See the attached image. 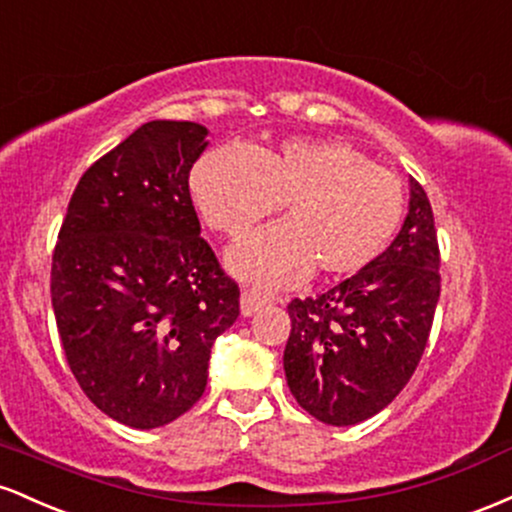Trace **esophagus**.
Masks as SVG:
<instances>
[{
  "instance_id": "34e87169",
  "label": "esophagus",
  "mask_w": 512,
  "mask_h": 512,
  "mask_svg": "<svg viewBox=\"0 0 512 512\" xmlns=\"http://www.w3.org/2000/svg\"><path fill=\"white\" fill-rule=\"evenodd\" d=\"M272 301L274 296H269V293L260 289H245L243 296H240V310H243V315H252Z\"/></svg>"
}]
</instances>
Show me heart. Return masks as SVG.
Segmentation results:
<instances>
[{
  "instance_id": "obj_1",
  "label": "heart",
  "mask_w": 512,
  "mask_h": 512,
  "mask_svg": "<svg viewBox=\"0 0 512 512\" xmlns=\"http://www.w3.org/2000/svg\"><path fill=\"white\" fill-rule=\"evenodd\" d=\"M190 190L207 226L228 240L284 209V223L231 255L238 274L274 286L310 267L320 276L361 272L390 248L404 219L397 175L337 139L209 151L192 170Z\"/></svg>"
}]
</instances>
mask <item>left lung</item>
<instances>
[{
  "instance_id": "obj_1",
  "label": "left lung",
  "mask_w": 512,
  "mask_h": 512,
  "mask_svg": "<svg viewBox=\"0 0 512 512\" xmlns=\"http://www.w3.org/2000/svg\"><path fill=\"white\" fill-rule=\"evenodd\" d=\"M433 209L411 178L409 214L373 264L330 291L289 303L284 370L296 402L330 426L366 421L419 366L440 298Z\"/></svg>"
}]
</instances>
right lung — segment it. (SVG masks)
Returning a JSON list of instances; mask_svg holds the SVG:
<instances>
[{"instance_id": "1", "label": "right lung", "mask_w": 512, "mask_h": 512, "mask_svg": "<svg viewBox=\"0 0 512 512\" xmlns=\"http://www.w3.org/2000/svg\"><path fill=\"white\" fill-rule=\"evenodd\" d=\"M197 122L154 120L81 175L52 252L50 296L76 383L103 414L158 428L199 402L240 289L199 236Z\"/></svg>"}]
</instances>
